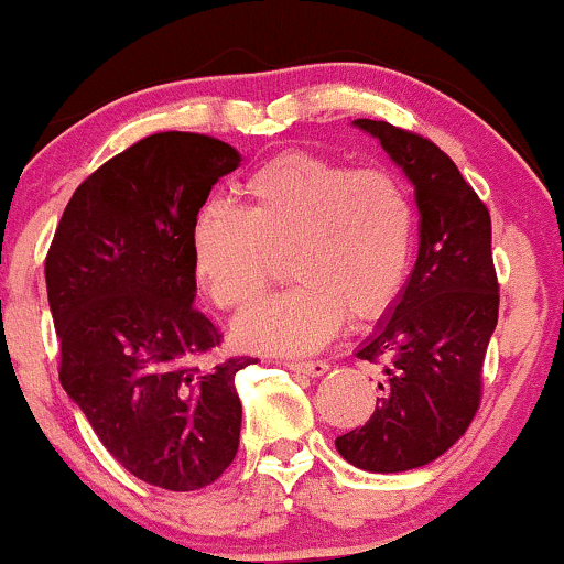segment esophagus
Segmentation results:
<instances>
[{"label":"esophagus","mask_w":564,"mask_h":564,"mask_svg":"<svg viewBox=\"0 0 564 564\" xmlns=\"http://www.w3.org/2000/svg\"><path fill=\"white\" fill-rule=\"evenodd\" d=\"M288 368L297 373H308V377H324L329 371V364L326 360H290Z\"/></svg>","instance_id":"1"}]
</instances>
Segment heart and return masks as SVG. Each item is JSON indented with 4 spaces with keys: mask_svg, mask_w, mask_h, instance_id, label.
Wrapping results in <instances>:
<instances>
[{
    "mask_svg": "<svg viewBox=\"0 0 564 564\" xmlns=\"http://www.w3.org/2000/svg\"><path fill=\"white\" fill-rule=\"evenodd\" d=\"M246 208L208 200L191 225L193 271L219 308L238 311L290 256L293 288L235 322V343L259 352H311L345 324L384 316L408 282L415 206L381 166L282 154L242 183Z\"/></svg>",
    "mask_w": 564,
    "mask_h": 564,
    "instance_id": "heart-1",
    "label": "heart"
}]
</instances>
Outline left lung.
I'll use <instances>...</instances> for the list:
<instances>
[{"label": "left lung", "mask_w": 564, "mask_h": 564, "mask_svg": "<svg viewBox=\"0 0 564 564\" xmlns=\"http://www.w3.org/2000/svg\"><path fill=\"white\" fill-rule=\"evenodd\" d=\"M402 166L421 212L419 259L398 301L358 350L384 364L377 410L337 436L347 463L402 474L444 455L481 405L484 358L499 316L491 217L455 162L429 138L356 120Z\"/></svg>", "instance_id": "obj_1"}]
</instances>
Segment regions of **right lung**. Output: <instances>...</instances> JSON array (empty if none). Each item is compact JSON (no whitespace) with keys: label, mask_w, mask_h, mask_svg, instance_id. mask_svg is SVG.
I'll return each mask as SVG.
<instances>
[{"label":"right lung","mask_w":564,"mask_h":564,"mask_svg":"<svg viewBox=\"0 0 564 564\" xmlns=\"http://www.w3.org/2000/svg\"><path fill=\"white\" fill-rule=\"evenodd\" d=\"M240 164L225 141L156 133L83 180L46 253L59 381L128 474L170 491L214 484L238 455L235 373L196 301L191 225Z\"/></svg>","instance_id":"obj_1"}]
</instances>
